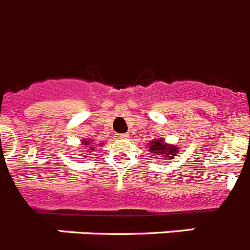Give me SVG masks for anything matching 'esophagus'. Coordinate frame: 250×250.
Here are the masks:
<instances>
[{"instance_id": "34e87169", "label": "esophagus", "mask_w": 250, "mask_h": 250, "mask_svg": "<svg viewBox=\"0 0 250 250\" xmlns=\"http://www.w3.org/2000/svg\"><path fill=\"white\" fill-rule=\"evenodd\" d=\"M116 138H117V139H120V140L127 139V138H129V134H117Z\"/></svg>"}]
</instances>
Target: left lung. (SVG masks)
<instances>
[{
	"mask_svg": "<svg viewBox=\"0 0 250 250\" xmlns=\"http://www.w3.org/2000/svg\"><path fill=\"white\" fill-rule=\"evenodd\" d=\"M150 150L151 153H154V157H164L167 158V162L172 161L174 157H176V151L177 148L174 146H166L164 144V140L162 139H158L154 140V142L150 144Z\"/></svg>",
	"mask_w": 250,
	"mask_h": 250,
	"instance_id": "obj_1",
	"label": "left lung"
}]
</instances>
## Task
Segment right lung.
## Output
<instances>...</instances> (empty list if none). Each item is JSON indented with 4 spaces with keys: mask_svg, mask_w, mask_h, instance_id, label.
<instances>
[{
    "mask_svg": "<svg viewBox=\"0 0 250 250\" xmlns=\"http://www.w3.org/2000/svg\"><path fill=\"white\" fill-rule=\"evenodd\" d=\"M83 143H84V146H88V142H84V140H83ZM93 146H91V149H92Z\"/></svg>",
    "mask_w": 250,
    "mask_h": 250,
    "instance_id": "obj_1",
    "label": "right lung"
}]
</instances>
